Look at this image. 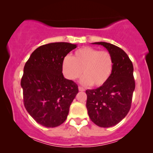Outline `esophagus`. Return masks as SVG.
I'll list each match as a JSON object with an SVG mask.
<instances>
[{
  "label": "esophagus",
  "instance_id": "1",
  "mask_svg": "<svg viewBox=\"0 0 153 153\" xmlns=\"http://www.w3.org/2000/svg\"><path fill=\"white\" fill-rule=\"evenodd\" d=\"M78 90L80 91H85V89H84L83 88L81 87V86H79L78 87Z\"/></svg>",
  "mask_w": 153,
  "mask_h": 153
}]
</instances>
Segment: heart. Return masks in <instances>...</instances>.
I'll return each mask as SVG.
<instances>
[{
  "label": "heart",
  "mask_w": 153,
  "mask_h": 153,
  "mask_svg": "<svg viewBox=\"0 0 153 153\" xmlns=\"http://www.w3.org/2000/svg\"><path fill=\"white\" fill-rule=\"evenodd\" d=\"M114 68V59L108 51L85 47L76 50L72 57L62 61V72L70 80H75L82 75L84 85L99 87L109 79Z\"/></svg>",
  "instance_id": "heart-1"
}]
</instances>
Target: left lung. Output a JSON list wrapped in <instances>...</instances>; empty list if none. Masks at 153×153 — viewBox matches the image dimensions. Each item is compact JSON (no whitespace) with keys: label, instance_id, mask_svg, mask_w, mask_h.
Returning <instances> with one entry per match:
<instances>
[{"label":"left lung","instance_id":"obj_1","mask_svg":"<svg viewBox=\"0 0 153 153\" xmlns=\"http://www.w3.org/2000/svg\"><path fill=\"white\" fill-rule=\"evenodd\" d=\"M106 48L114 59L109 79L96 89L87 90L86 107L91 120L101 127H111L120 122L131 108L135 88L133 65L124 50L112 44L94 42Z\"/></svg>","mask_w":153,"mask_h":153}]
</instances>
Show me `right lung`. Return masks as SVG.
I'll use <instances>...</instances> for the list:
<instances>
[{
	"label": "right lung",
	"mask_w": 153,
	"mask_h": 153,
	"mask_svg": "<svg viewBox=\"0 0 153 153\" xmlns=\"http://www.w3.org/2000/svg\"><path fill=\"white\" fill-rule=\"evenodd\" d=\"M76 47L68 42L44 45L31 53L24 65L21 80L24 106L44 127L62 124L78 93V85L62 74L63 59Z\"/></svg>",
	"instance_id": "add662e5"
}]
</instances>
